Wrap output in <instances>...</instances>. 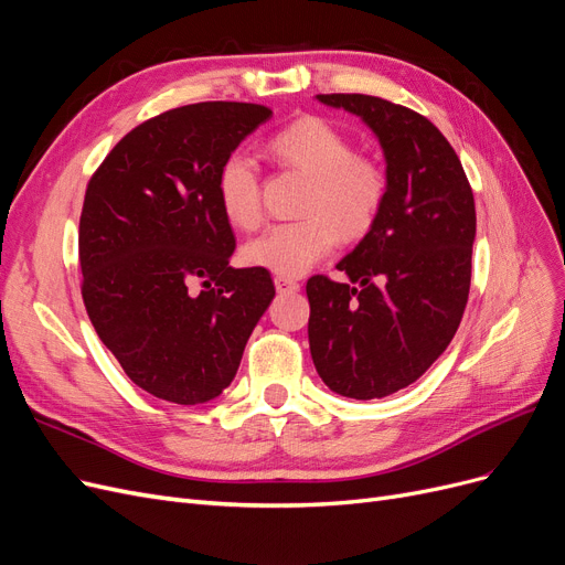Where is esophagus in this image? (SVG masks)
<instances>
[{
	"label": "esophagus",
	"instance_id": "obj_1",
	"mask_svg": "<svg viewBox=\"0 0 565 565\" xmlns=\"http://www.w3.org/2000/svg\"><path fill=\"white\" fill-rule=\"evenodd\" d=\"M273 282H276V289L280 295L297 292V289H299V282L295 278H287V276H276V278H273Z\"/></svg>",
	"mask_w": 565,
	"mask_h": 565
}]
</instances>
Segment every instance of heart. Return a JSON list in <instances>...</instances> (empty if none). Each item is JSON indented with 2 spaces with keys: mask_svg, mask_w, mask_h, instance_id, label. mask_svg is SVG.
<instances>
[{
  "mask_svg": "<svg viewBox=\"0 0 565 565\" xmlns=\"http://www.w3.org/2000/svg\"><path fill=\"white\" fill-rule=\"evenodd\" d=\"M270 158L309 177L299 212L303 218L273 224L243 247L249 266L280 276H301L328 256L339 237L358 241L380 218L388 177L380 162L355 156L349 136L322 117H301L268 141ZM218 210L235 228H254L262 218L259 169L231 156L216 172Z\"/></svg>",
  "mask_w": 565,
  "mask_h": 565,
  "instance_id": "obj_1",
  "label": "heart"
}]
</instances>
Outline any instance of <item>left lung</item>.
Segmentation results:
<instances>
[{
	"mask_svg": "<svg viewBox=\"0 0 565 565\" xmlns=\"http://www.w3.org/2000/svg\"><path fill=\"white\" fill-rule=\"evenodd\" d=\"M358 115L380 139L388 193L380 218L337 264L349 280L313 276L309 344L339 396H391L434 365L465 316L476 207L446 136L424 115L365 94H318Z\"/></svg>",
	"mask_w": 565,
	"mask_h": 565,
	"instance_id": "1",
	"label": "left lung"
}]
</instances>
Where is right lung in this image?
<instances>
[{
	"label": "right lung",
	"instance_id": "right-lung-1",
	"mask_svg": "<svg viewBox=\"0 0 565 565\" xmlns=\"http://www.w3.org/2000/svg\"><path fill=\"white\" fill-rule=\"evenodd\" d=\"M266 106L207 100L146 119L94 172L79 216L82 299L127 377L198 405L224 391L276 297L266 268L228 266L216 172Z\"/></svg>",
	"mask_w": 565,
	"mask_h": 565
}]
</instances>
